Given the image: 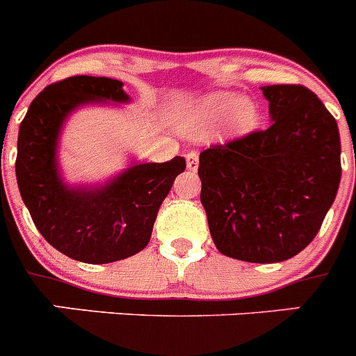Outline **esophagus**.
Wrapping results in <instances>:
<instances>
[{
	"label": "esophagus",
	"instance_id": "esophagus-1",
	"mask_svg": "<svg viewBox=\"0 0 356 356\" xmlns=\"http://www.w3.org/2000/svg\"><path fill=\"white\" fill-rule=\"evenodd\" d=\"M185 160H187V169H191V171H196L197 165H200V155H197V151H188L187 156H185Z\"/></svg>",
	"mask_w": 356,
	"mask_h": 356
}]
</instances>
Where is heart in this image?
Masks as SVG:
<instances>
[{"mask_svg": "<svg viewBox=\"0 0 356 356\" xmlns=\"http://www.w3.org/2000/svg\"><path fill=\"white\" fill-rule=\"evenodd\" d=\"M260 108L251 97L235 92H213L185 110L181 128L193 137H205L219 122H225L228 137H244L259 128Z\"/></svg>", "mask_w": 356, "mask_h": 356, "instance_id": "b5f03b06", "label": "heart"}]
</instances>
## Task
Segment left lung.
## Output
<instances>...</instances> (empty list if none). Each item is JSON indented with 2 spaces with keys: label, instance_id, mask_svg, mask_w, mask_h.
<instances>
[{
  "label": "left lung",
  "instance_id": "8db88e82",
  "mask_svg": "<svg viewBox=\"0 0 356 356\" xmlns=\"http://www.w3.org/2000/svg\"><path fill=\"white\" fill-rule=\"evenodd\" d=\"M271 127L200 155L201 205L216 248L254 264L284 262L314 241L341 181V137L303 85H267Z\"/></svg>",
  "mask_w": 356,
  "mask_h": 356
}]
</instances>
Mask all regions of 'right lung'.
Instances as JSON below:
<instances>
[{
    "mask_svg": "<svg viewBox=\"0 0 356 356\" xmlns=\"http://www.w3.org/2000/svg\"><path fill=\"white\" fill-rule=\"evenodd\" d=\"M122 81L71 76L48 85L31 102L17 137L19 193L42 237L69 259L108 264L147 246L162 201L185 171L184 156L135 163L99 187H69L56 162L64 121L87 103H127Z\"/></svg>",
    "mask_w": 356,
    "mask_h": 356,
    "instance_id": "right-lung-1",
    "label": "right lung"
}]
</instances>
